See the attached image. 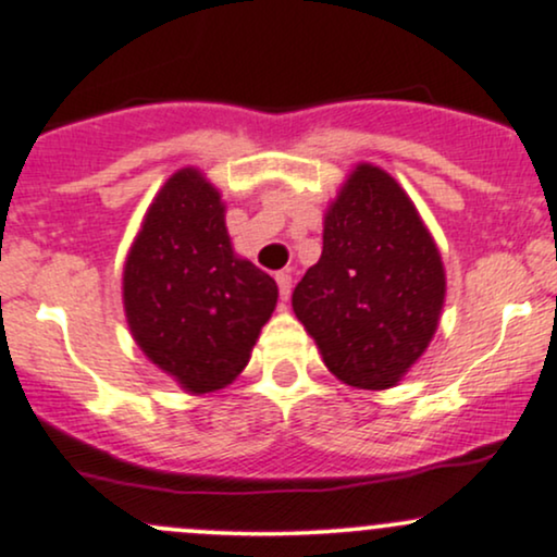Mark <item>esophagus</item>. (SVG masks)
<instances>
[{"label":"esophagus","instance_id":"obj_1","mask_svg":"<svg viewBox=\"0 0 557 557\" xmlns=\"http://www.w3.org/2000/svg\"><path fill=\"white\" fill-rule=\"evenodd\" d=\"M274 280H277V287H280V298H283V300L290 298L293 274H290V272H277V274H274Z\"/></svg>","mask_w":557,"mask_h":557}]
</instances>
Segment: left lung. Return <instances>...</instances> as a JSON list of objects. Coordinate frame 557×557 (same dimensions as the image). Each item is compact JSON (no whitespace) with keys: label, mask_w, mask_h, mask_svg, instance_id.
<instances>
[{"label":"left lung","mask_w":557,"mask_h":557,"mask_svg":"<svg viewBox=\"0 0 557 557\" xmlns=\"http://www.w3.org/2000/svg\"><path fill=\"white\" fill-rule=\"evenodd\" d=\"M443 298V261L411 198L380 168H356L293 290L327 369L350 387H393L430 345Z\"/></svg>","instance_id":"left-lung-1"}]
</instances>
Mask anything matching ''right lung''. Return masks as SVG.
<instances>
[{"label":"right lung","mask_w":557,"mask_h":557,"mask_svg":"<svg viewBox=\"0 0 557 557\" xmlns=\"http://www.w3.org/2000/svg\"><path fill=\"white\" fill-rule=\"evenodd\" d=\"M123 287L140 350L190 393H212L243 372L277 304L270 274L233 253L220 194L196 170L159 190Z\"/></svg>","instance_id":"add662e5"}]
</instances>
